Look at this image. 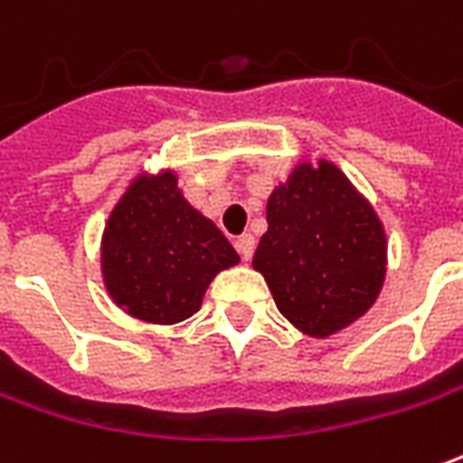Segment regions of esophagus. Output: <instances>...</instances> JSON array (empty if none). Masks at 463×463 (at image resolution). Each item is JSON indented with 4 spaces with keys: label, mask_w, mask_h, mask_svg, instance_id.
<instances>
[{
    "label": "esophagus",
    "mask_w": 463,
    "mask_h": 463,
    "mask_svg": "<svg viewBox=\"0 0 463 463\" xmlns=\"http://www.w3.org/2000/svg\"><path fill=\"white\" fill-rule=\"evenodd\" d=\"M235 250L241 253V258L248 263L250 258H253V250H255V238L250 232H245L241 238H235Z\"/></svg>",
    "instance_id": "1"
}]
</instances>
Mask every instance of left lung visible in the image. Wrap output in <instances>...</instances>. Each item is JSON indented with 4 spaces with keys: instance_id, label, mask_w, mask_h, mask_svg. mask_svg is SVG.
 <instances>
[{
    "instance_id": "obj_1",
    "label": "left lung",
    "mask_w": 463,
    "mask_h": 463,
    "mask_svg": "<svg viewBox=\"0 0 463 463\" xmlns=\"http://www.w3.org/2000/svg\"><path fill=\"white\" fill-rule=\"evenodd\" d=\"M265 218L253 268L293 326L323 338L373 306L386 276V235L335 165H298L273 190Z\"/></svg>"
}]
</instances>
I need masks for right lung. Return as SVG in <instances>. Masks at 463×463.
<instances>
[{
  "label": "right lung",
  "mask_w": 463,
  "mask_h": 463,
  "mask_svg": "<svg viewBox=\"0 0 463 463\" xmlns=\"http://www.w3.org/2000/svg\"><path fill=\"white\" fill-rule=\"evenodd\" d=\"M238 263L228 238L177 190L173 173L137 177L109 215L102 276L112 300L150 323H180L210 280Z\"/></svg>",
  "instance_id": "add662e5"
}]
</instances>
